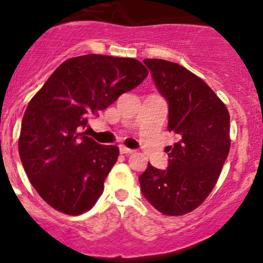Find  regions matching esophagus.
Instances as JSON below:
<instances>
[{
    "label": "esophagus",
    "instance_id": "34e87169",
    "mask_svg": "<svg viewBox=\"0 0 263 263\" xmlns=\"http://www.w3.org/2000/svg\"><path fill=\"white\" fill-rule=\"evenodd\" d=\"M120 153L121 154H132V153H134V150H132V148L126 147V146L121 145L120 146Z\"/></svg>",
    "mask_w": 263,
    "mask_h": 263
}]
</instances>
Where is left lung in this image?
I'll return each mask as SVG.
<instances>
[{"label": "left lung", "mask_w": 263, "mask_h": 263, "mask_svg": "<svg viewBox=\"0 0 263 263\" xmlns=\"http://www.w3.org/2000/svg\"><path fill=\"white\" fill-rule=\"evenodd\" d=\"M143 64L167 102V129L178 141L170 146L166 168L147 165L139 178L141 193L162 214H186L205 200L228 156V109L184 66L162 59H145Z\"/></svg>", "instance_id": "1"}]
</instances>
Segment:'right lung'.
<instances>
[{"label":"right lung","mask_w":263,"mask_h":263,"mask_svg":"<svg viewBox=\"0 0 263 263\" xmlns=\"http://www.w3.org/2000/svg\"><path fill=\"white\" fill-rule=\"evenodd\" d=\"M139 60L88 54L65 60L25 110L18 153L41 198L57 211L79 215L92 208L117 161V146L85 136L98 116L147 77Z\"/></svg>","instance_id":"add662e5"}]
</instances>
